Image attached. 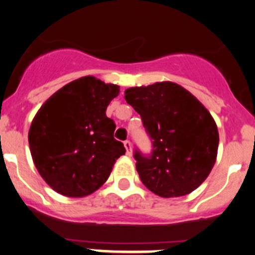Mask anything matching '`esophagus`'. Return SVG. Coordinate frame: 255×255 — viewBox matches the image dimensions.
<instances>
[{
	"instance_id": "34e87169",
	"label": "esophagus",
	"mask_w": 255,
	"mask_h": 255,
	"mask_svg": "<svg viewBox=\"0 0 255 255\" xmlns=\"http://www.w3.org/2000/svg\"><path fill=\"white\" fill-rule=\"evenodd\" d=\"M124 146H125V148H127V154L128 155V157H131V155H132V146H131V142L125 141Z\"/></svg>"
}]
</instances>
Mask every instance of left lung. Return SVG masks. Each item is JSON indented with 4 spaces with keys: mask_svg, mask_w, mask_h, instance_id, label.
I'll return each mask as SVG.
<instances>
[{
    "mask_svg": "<svg viewBox=\"0 0 255 255\" xmlns=\"http://www.w3.org/2000/svg\"><path fill=\"white\" fill-rule=\"evenodd\" d=\"M150 139L149 157L136 150L143 185L163 198L181 197L201 186L216 161L219 132L214 118L194 96L172 81L125 90Z\"/></svg>",
    "mask_w": 255,
    "mask_h": 255,
    "instance_id": "obj_1",
    "label": "left lung"
}]
</instances>
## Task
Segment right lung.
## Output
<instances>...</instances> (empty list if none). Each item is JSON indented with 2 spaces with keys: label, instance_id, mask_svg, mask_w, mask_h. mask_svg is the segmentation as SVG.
Here are the masks:
<instances>
[{
  "label": "right lung",
  "instance_id": "1",
  "mask_svg": "<svg viewBox=\"0 0 255 255\" xmlns=\"http://www.w3.org/2000/svg\"><path fill=\"white\" fill-rule=\"evenodd\" d=\"M119 86L95 76L64 85L41 106L31 122L29 146L35 166L56 192L89 196L108 180L124 144L113 137L107 107Z\"/></svg>",
  "mask_w": 255,
  "mask_h": 255
}]
</instances>
